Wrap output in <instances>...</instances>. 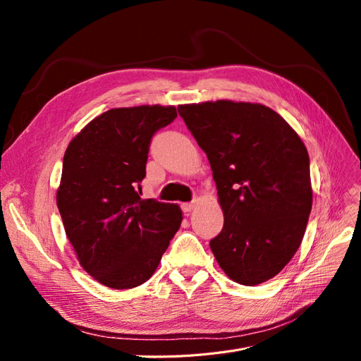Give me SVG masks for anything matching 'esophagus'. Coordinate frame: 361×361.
I'll use <instances>...</instances> for the list:
<instances>
[{
    "label": "esophagus",
    "instance_id": "1",
    "mask_svg": "<svg viewBox=\"0 0 361 361\" xmlns=\"http://www.w3.org/2000/svg\"><path fill=\"white\" fill-rule=\"evenodd\" d=\"M194 206H195V202H190V203H182V211H183L185 214H190V212L194 209Z\"/></svg>",
    "mask_w": 361,
    "mask_h": 361
}]
</instances>
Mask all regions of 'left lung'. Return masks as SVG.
<instances>
[{
  "label": "left lung",
  "instance_id": "left-lung-1",
  "mask_svg": "<svg viewBox=\"0 0 361 361\" xmlns=\"http://www.w3.org/2000/svg\"><path fill=\"white\" fill-rule=\"evenodd\" d=\"M209 159L224 226L209 243L224 274L260 285L301 245L312 211L309 154L279 113L262 104L207 101L178 106Z\"/></svg>",
  "mask_w": 361,
  "mask_h": 361
}]
</instances>
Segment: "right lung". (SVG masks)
Segmentation results:
<instances>
[{"label":"right lung","mask_w":361,"mask_h":361,"mask_svg":"<svg viewBox=\"0 0 361 361\" xmlns=\"http://www.w3.org/2000/svg\"><path fill=\"white\" fill-rule=\"evenodd\" d=\"M176 106L111 108L76 134L63 158L57 206L85 272L111 289L154 276L179 231L178 204L141 199L150 140L176 118Z\"/></svg>","instance_id":"1"}]
</instances>
